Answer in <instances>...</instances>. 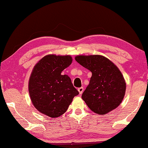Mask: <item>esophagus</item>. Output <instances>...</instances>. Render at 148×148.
<instances>
[{"label": "esophagus", "mask_w": 148, "mask_h": 148, "mask_svg": "<svg viewBox=\"0 0 148 148\" xmlns=\"http://www.w3.org/2000/svg\"><path fill=\"white\" fill-rule=\"evenodd\" d=\"M78 91L79 92V94H82L84 92V88L83 87H81V88H79L78 89Z\"/></svg>", "instance_id": "obj_1"}]
</instances>
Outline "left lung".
Masks as SVG:
<instances>
[{
    "instance_id": "1",
    "label": "left lung",
    "mask_w": 148,
    "mask_h": 148,
    "mask_svg": "<svg viewBox=\"0 0 148 148\" xmlns=\"http://www.w3.org/2000/svg\"><path fill=\"white\" fill-rule=\"evenodd\" d=\"M75 60L92 72L82 98L94 113L104 115L116 109L125 96L126 84L118 68L102 55H78Z\"/></svg>"
}]
</instances>
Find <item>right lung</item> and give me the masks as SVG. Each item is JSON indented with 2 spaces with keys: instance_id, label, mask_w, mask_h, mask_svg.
I'll return each mask as SVG.
<instances>
[{
  "instance_id": "1",
  "label": "right lung",
  "mask_w": 148,
  "mask_h": 148,
  "mask_svg": "<svg viewBox=\"0 0 148 148\" xmlns=\"http://www.w3.org/2000/svg\"><path fill=\"white\" fill-rule=\"evenodd\" d=\"M70 55L48 54L36 64L28 82L32 103L38 112L54 118L64 114L79 92L68 75L61 73L72 64Z\"/></svg>"
}]
</instances>
